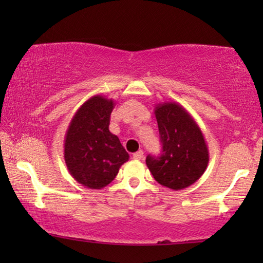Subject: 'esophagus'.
Wrapping results in <instances>:
<instances>
[{
  "instance_id": "esophagus-1",
  "label": "esophagus",
  "mask_w": 263,
  "mask_h": 263,
  "mask_svg": "<svg viewBox=\"0 0 263 263\" xmlns=\"http://www.w3.org/2000/svg\"><path fill=\"white\" fill-rule=\"evenodd\" d=\"M133 158H134V159H136V160L142 159V158H143V151H138V152L133 154Z\"/></svg>"
}]
</instances>
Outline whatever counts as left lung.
I'll list each match as a JSON object with an SVG mask.
<instances>
[{
  "instance_id": "8db88e82",
  "label": "left lung",
  "mask_w": 263,
  "mask_h": 263,
  "mask_svg": "<svg viewBox=\"0 0 263 263\" xmlns=\"http://www.w3.org/2000/svg\"><path fill=\"white\" fill-rule=\"evenodd\" d=\"M154 114L163 151L160 157L147 156V167L159 184L184 189L206 171L210 161L206 140L192 115L178 103L158 104Z\"/></svg>"
}]
</instances>
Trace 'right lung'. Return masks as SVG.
I'll return each mask as SVG.
<instances>
[{
    "label": "right lung",
    "instance_id": "1",
    "mask_svg": "<svg viewBox=\"0 0 263 263\" xmlns=\"http://www.w3.org/2000/svg\"><path fill=\"white\" fill-rule=\"evenodd\" d=\"M114 99L97 95L79 107L64 138V161L75 181L88 189H102L129 159L120 139L109 130Z\"/></svg>",
    "mask_w": 263,
    "mask_h": 263
}]
</instances>
